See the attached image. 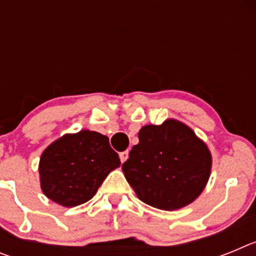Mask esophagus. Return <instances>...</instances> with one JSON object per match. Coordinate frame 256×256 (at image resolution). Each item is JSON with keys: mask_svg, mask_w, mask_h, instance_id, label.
<instances>
[{"mask_svg": "<svg viewBox=\"0 0 256 256\" xmlns=\"http://www.w3.org/2000/svg\"><path fill=\"white\" fill-rule=\"evenodd\" d=\"M128 156H130V152H128V151H123V152L119 154V158H120V162H126V159H128Z\"/></svg>", "mask_w": 256, "mask_h": 256, "instance_id": "esophagus-1", "label": "esophagus"}]
</instances>
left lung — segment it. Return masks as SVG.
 <instances>
[{
    "mask_svg": "<svg viewBox=\"0 0 256 256\" xmlns=\"http://www.w3.org/2000/svg\"><path fill=\"white\" fill-rule=\"evenodd\" d=\"M140 142L123 165L124 177L144 204L177 210L196 200L212 172L206 144L184 123L166 119L160 126H144Z\"/></svg>",
    "mask_w": 256,
    "mask_h": 256,
    "instance_id": "obj_1",
    "label": "left lung"
}]
</instances>
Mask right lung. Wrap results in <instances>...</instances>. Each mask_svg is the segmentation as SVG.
<instances>
[{
  "label": "right lung",
  "instance_id": "add662e5",
  "mask_svg": "<svg viewBox=\"0 0 256 256\" xmlns=\"http://www.w3.org/2000/svg\"><path fill=\"white\" fill-rule=\"evenodd\" d=\"M120 166L108 138L94 130L68 133L40 155V190L56 204L78 206L96 195L108 174Z\"/></svg>",
  "mask_w": 256,
  "mask_h": 256
}]
</instances>
